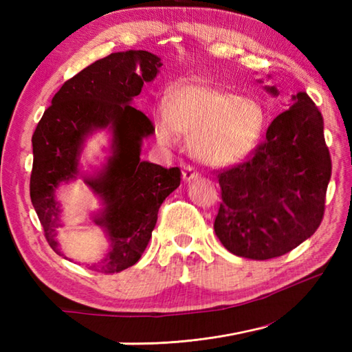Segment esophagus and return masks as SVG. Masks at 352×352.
<instances>
[{
  "label": "esophagus",
  "instance_id": "esophagus-1",
  "mask_svg": "<svg viewBox=\"0 0 352 352\" xmlns=\"http://www.w3.org/2000/svg\"><path fill=\"white\" fill-rule=\"evenodd\" d=\"M183 178H184V180H186V182L195 180V178H199V172L194 169V166L188 164V166H184V169H183Z\"/></svg>",
  "mask_w": 352,
  "mask_h": 352
}]
</instances>
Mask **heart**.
Returning <instances> with one entry per match:
<instances>
[{"instance_id": "heart-1", "label": "heart", "mask_w": 352, "mask_h": 352, "mask_svg": "<svg viewBox=\"0 0 352 352\" xmlns=\"http://www.w3.org/2000/svg\"><path fill=\"white\" fill-rule=\"evenodd\" d=\"M267 122L264 105L204 82L170 88L168 102L153 111V133L160 144L174 146L178 133L189 136V148L201 163L225 166L241 162L258 146Z\"/></svg>"}]
</instances>
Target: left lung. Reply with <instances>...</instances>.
Instances as JSON below:
<instances>
[{
    "instance_id": "1",
    "label": "left lung",
    "mask_w": 352,
    "mask_h": 352,
    "mask_svg": "<svg viewBox=\"0 0 352 352\" xmlns=\"http://www.w3.org/2000/svg\"><path fill=\"white\" fill-rule=\"evenodd\" d=\"M278 94L276 88H267ZM273 119L243 163L217 170L222 204L214 231L228 252L272 259L311 237L324 216L331 155L323 116L306 91Z\"/></svg>"
}]
</instances>
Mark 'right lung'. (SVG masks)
I'll use <instances>...</instances> for the list:
<instances>
[{
  "label": "right lung",
  "instance_id": "right-lung-1",
  "mask_svg": "<svg viewBox=\"0 0 352 352\" xmlns=\"http://www.w3.org/2000/svg\"><path fill=\"white\" fill-rule=\"evenodd\" d=\"M162 65L147 51L113 52L100 58L63 83L32 135L31 200L47 243L60 254L56 241L60 210L54 190L79 172L77 162L85 136L96 129H111L113 157L98 177L85 180L105 201L104 212L94 222L107 230L111 247L105 259L88 269L105 275L140 261L160 206L180 186L178 168L141 162V141L153 133V124L129 105Z\"/></svg>",
  "mask_w": 352,
  "mask_h": 352
}]
</instances>
